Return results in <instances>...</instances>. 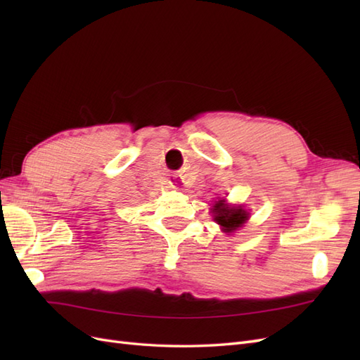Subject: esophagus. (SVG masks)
<instances>
[{"instance_id":"34e87169","label":"esophagus","mask_w":360,"mask_h":360,"mask_svg":"<svg viewBox=\"0 0 360 360\" xmlns=\"http://www.w3.org/2000/svg\"><path fill=\"white\" fill-rule=\"evenodd\" d=\"M177 179V177H176ZM169 186L174 188V189H180V180H176V181H169Z\"/></svg>"}]
</instances>
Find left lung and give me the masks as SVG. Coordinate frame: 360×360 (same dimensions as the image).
<instances>
[{
  "label": "left lung",
  "mask_w": 360,
  "mask_h": 360,
  "mask_svg": "<svg viewBox=\"0 0 360 360\" xmlns=\"http://www.w3.org/2000/svg\"><path fill=\"white\" fill-rule=\"evenodd\" d=\"M212 212L214 213L213 219L221 225L222 231L225 233H233L238 230L249 219V213L242 205H228L225 200L216 201Z\"/></svg>",
  "instance_id": "left-lung-1"
}]
</instances>
